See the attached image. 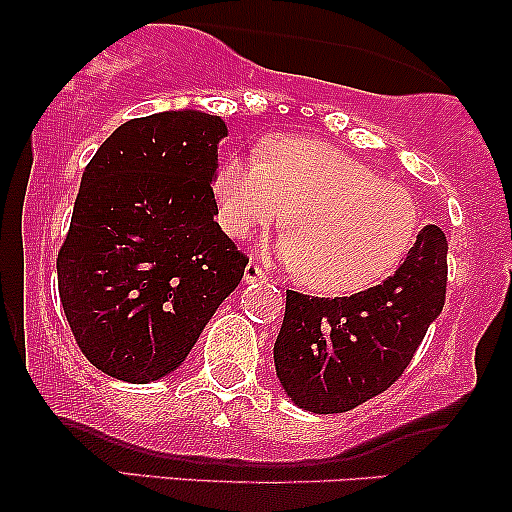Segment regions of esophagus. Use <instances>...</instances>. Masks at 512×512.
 <instances>
[{"label": "esophagus", "instance_id": "1", "mask_svg": "<svg viewBox=\"0 0 512 512\" xmlns=\"http://www.w3.org/2000/svg\"><path fill=\"white\" fill-rule=\"evenodd\" d=\"M245 284H252V281H264L267 279V274H264V269L260 267L257 262H250L248 267H245Z\"/></svg>", "mask_w": 512, "mask_h": 512}]
</instances>
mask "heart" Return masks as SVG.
<instances>
[{
	"instance_id": "1",
	"label": "heart",
	"mask_w": 512,
	"mask_h": 512,
	"mask_svg": "<svg viewBox=\"0 0 512 512\" xmlns=\"http://www.w3.org/2000/svg\"><path fill=\"white\" fill-rule=\"evenodd\" d=\"M216 216L231 238L279 219L276 257L315 293L339 296L385 279L407 255L416 204L407 187L380 178L337 146L305 137H272L257 161L228 156L216 168Z\"/></svg>"
}]
</instances>
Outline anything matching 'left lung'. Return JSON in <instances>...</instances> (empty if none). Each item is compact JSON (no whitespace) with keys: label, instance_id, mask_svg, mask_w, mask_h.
Masks as SVG:
<instances>
[{"label":"left lung","instance_id":"1","mask_svg":"<svg viewBox=\"0 0 512 512\" xmlns=\"http://www.w3.org/2000/svg\"><path fill=\"white\" fill-rule=\"evenodd\" d=\"M448 240L424 226L395 274L344 298L286 291L274 344L276 378L293 404L342 414L385 392L445 305Z\"/></svg>","mask_w":512,"mask_h":512}]
</instances>
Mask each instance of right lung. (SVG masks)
I'll return each instance as SVG.
<instances>
[{
    "label": "right lung",
    "mask_w": 512,
    "mask_h": 512,
    "mask_svg": "<svg viewBox=\"0 0 512 512\" xmlns=\"http://www.w3.org/2000/svg\"><path fill=\"white\" fill-rule=\"evenodd\" d=\"M226 122L166 110L120 125L81 175L57 255L60 301L84 356L144 385L182 366L248 257L214 221Z\"/></svg>",
    "instance_id": "1"
}]
</instances>
